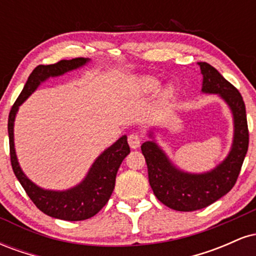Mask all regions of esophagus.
<instances>
[{"instance_id": "1", "label": "esophagus", "mask_w": 256, "mask_h": 256, "mask_svg": "<svg viewBox=\"0 0 256 256\" xmlns=\"http://www.w3.org/2000/svg\"><path fill=\"white\" fill-rule=\"evenodd\" d=\"M128 140L132 149H137L140 144V136L138 134H131L130 136H128Z\"/></svg>"}]
</instances>
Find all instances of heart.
I'll list each match as a JSON object with an SVG mask.
<instances>
[{
    "label": "heart",
    "instance_id": "b5f03b06",
    "mask_svg": "<svg viewBox=\"0 0 256 256\" xmlns=\"http://www.w3.org/2000/svg\"><path fill=\"white\" fill-rule=\"evenodd\" d=\"M136 86L140 92L150 94V92H154L155 90H158V88L160 86V82H158L156 78H152V77H140L137 79ZM173 94H174L173 88L167 86L161 91L158 98H160L161 102H167L168 100H171L173 98Z\"/></svg>",
    "mask_w": 256,
    "mask_h": 256
}]
</instances>
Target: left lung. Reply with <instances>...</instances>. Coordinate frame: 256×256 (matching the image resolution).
I'll return each instance as SVG.
<instances>
[{
    "label": "left lung",
    "instance_id": "obj_1",
    "mask_svg": "<svg viewBox=\"0 0 256 256\" xmlns=\"http://www.w3.org/2000/svg\"><path fill=\"white\" fill-rule=\"evenodd\" d=\"M198 66L204 77L202 92L219 95L234 116V140L225 160L208 172L189 173L173 165L155 140H146L140 146L154 195L167 207L179 212L201 210L230 192L238 178L249 144L246 104L240 91L210 64L198 62ZM149 136L152 137V131Z\"/></svg>",
    "mask_w": 256,
    "mask_h": 256
}]
</instances>
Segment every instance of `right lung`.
<instances>
[{
  "mask_svg": "<svg viewBox=\"0 0 256 256\" xmlns=\"http://www.w3.org/2000/svg\"><path fill=\"white\" fill-rule=\"evenodd\" d=\"M86 62H89V58H77L72 60H61L52 64L37 66L32 71L24 89L12 107L8 118L10 162L14 174L38 210L52 218L67 220V222L89 219L104 207L114 190L119 167L122 160L130 152L128 137L124 134L102 154H100V156L90 167L86 177L78 185L64 192H55V190H46L37 186L26 177L25 173L20 168L16 148H14V120L19 106L40 86L42 82L46 80L49 77H58L66 72L77 70Z\"/></svg>",
  "mask_w": 256,
  "mask_h": 256,
  "instance_id": "obj_1",
  "label": "right lung"
}]
</instances>
